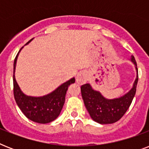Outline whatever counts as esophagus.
Masks as SVG:
<instances>
[{
	"instance_id": "34e87169",
	"label": "esophagus",
	"mask_w": 149,
	"mask_h": 149,
	"mask_svg": "<svg viewBox=\"0 0 149 149\" xmlns=\"http://www.w3.org/2000/svg\"><path fill=\"white\" fill-rule=\"evenodd\" d=\"M87 79H88L87 72H85V71H82V72H79L77 74V77H76V81H77V84L82 85V84H84L87 81Z\"/></svg>"
}]
</instances>
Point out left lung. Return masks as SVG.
Returning <instances> with one entry per match:
<instances>
[{"instance_id":"obj_1","label":"left lung","mask_w":149,"mask_h":149,"mask_svg":"<svg viewBox=\"0 0 149 149\" xmlns=\"http://www.w3.org/2000/svg\"><path fill=\"white\" fill-rule=\"evenodd\" d=\"M131 61L134 65L137 76L132 88L125 95L118 98L107 99L104 97L99 91L93 90L90 84L81 86L82 97L85 107L91 118L96 122L101 125L115 123L122 118L129 108L136 93L139 80L137 63L133 56H132Z\"/></svg>"}]
</instances>
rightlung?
I'll return each instance as SVG.
<instances>
[{"instance_id":"obj_1","label":"right lung","mask_w":149,"mask_h":149,"mask_svg":"<svg viewBox=\"0 0 149 149\" xmlns=\"http://www.w3.org/2000/svg\"><path fill=\"white\" fill-rule=\"evenodd\" d=\"M32 39L29 41V42H27L25 45H28ZM22 48L20 49V51L22 49ZM19 52L15 57L14 62L13 84H14V96H15V101L17 103L18 107L22 111V113L29 120L39 124H47L52 122L54 120H56L60 114V112L65 103V94L68 87L70 84H74L75 78L73 77L70 80L65 82L64 84H61L55 91L42 97H31V96L26 95L20 89L15 79V67H16L17 56Z\"/></svg>"}]
</instances>
